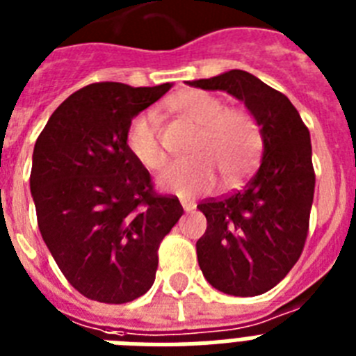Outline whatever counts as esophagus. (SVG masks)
Wrapping results in <instances>:
<instances>
[{"mask_svg":"<svg viewBox=\"0 0 356 356\" xmlns=\"http://www.w3.org/2000/svg\"><path fill=\"white\" fill-rule=\"evenodd\" d=\"M181 204H183L184 211H192L193 208H195V204H193L192 201H181Z\"/></svg>","mask_w":356,"mask_h":356,"instance_id":"1","label":"esophagus"}]
</instances>
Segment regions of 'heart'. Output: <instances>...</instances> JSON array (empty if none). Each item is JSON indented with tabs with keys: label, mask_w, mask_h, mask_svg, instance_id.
Segmentation results:
<instances>
[{
	"label": "heart",
	"mask_w": 356,
	"mask_h": 356,
	"mask_svg": "<svg viewBox=\"0 0 356 356\" xmlns=\"http://www.w3.org/2000/svg\"><path fill=\"white\" fill-rule=\"evenodd\" d=\"M172 110L199 127L192 148L195 159L170 164L157 179L161 190L181 197L211 192L219 183L234 184L257 163L261 132L252 113L226 108L220 97L202 90H190L172 101ZM127 146L134 159L148 170L161 168L166 152L161 143L159 124L152 112H139L127 128Z\"/></svg>",
	"instance_id": "1"
}]
</instances>
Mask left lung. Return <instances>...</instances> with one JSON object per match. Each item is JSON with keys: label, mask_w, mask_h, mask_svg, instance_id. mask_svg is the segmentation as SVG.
<instances>
[{"label": "left lung", "mask_w": 356, "mask_h": 356, "mask_svg": "<svg viewBox=\"0 0 356 356\" xmlns=\"http://www.w3.org/2000/svg\"><path fill=\"white\" fill-rule=\"evenodd\" d=\"M186 83L228 92L261 127L262 159L243 190L197 206L208 220L197 241V261L222 293H266L289 273L306 243L315 193L309 130L284 94L250 72Z\"/></svg>", "instance_id": "1"}]
</instances>
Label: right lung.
<instances>
[{"label": "right lung", "mask_w": 356, "mask_h": 356, "mask_svg": "<svg viewBox=\"0 0 356 356\" xmlns=\"http://www.w3.org/2000/svg\"><path fill=\"white\" fill-rule=\"evenodd\" d=\"M170 88L88 85L59 104L35 141L31 192L41 237L90 300L124 304L145 295L161 241L183 215L177 197L155 193L127 146L130 121Z\"/></svg>", "instance_id": "add662e5"}]
</instances>
